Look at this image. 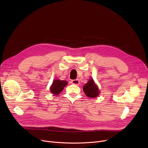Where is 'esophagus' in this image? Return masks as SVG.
<instances>
[{
	"label": "esophagus",
	"mask_w": 148,
	"mask_h": 148,
	"mask_svg": "<svg viewBox=\"0 0 148 148\" xmlns=\"http://www.w3.org/2000/svg\"><path fill=\"white\" fill-rule=\"evenodd\" d=\"M71 84H75V85H79L80 84V81L78 79H76V80H73L71 81Z\"/></svg>",
	"instance_id": "obj_1"
}]
</instances>
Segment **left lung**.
I'll return each instance as SVG.
<instances>
[{"label": "left lung", "instance_id": "obj_1", "mask_svg": "<svg viewBox=\"0 0 148 148\" xmlns=\"http://www.w3.org/2000/svg\"><path fill=\"white\" fill-rule=\"evenodd\" d=\"M83 91L86 95L89 98L97 97L99 94V90L93 79L89 80L88 83L84 85Z\"/></svg>", "mask_w": 148, "mask_h": 148}]
</instances>
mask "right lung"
<instances>
[{"instance_id":"1","label":"right lung","mask_w":148,"mask_h":148,"mask_svg":"<svg viewBox=\"0 0 148 148\" xmlns=\"http://www.w3.org/2000/svg\"><path fill=\"white\" fill-rule=\"evenodd\" d=\"M68 84L65 80H60L56 79L53 82L50 86V92L54 95H59Z\"/></svg>"}]
</instances>
